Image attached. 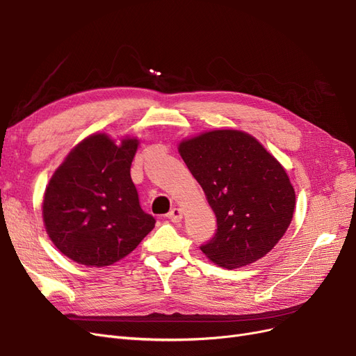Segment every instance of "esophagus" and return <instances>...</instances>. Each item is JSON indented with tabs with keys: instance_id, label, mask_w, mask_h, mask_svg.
<instances>
[{
	"instance_id": "obj_1",
	"label": "esophagus",
	"mask_w": 356,
	"mask_h": 356,
	"mask_svg": "<svg viewBox=\"0 0 356 356\" xmlns=\"http://www.w3.org/2000/svg\"><path fill=\"white\" fill-rule=\"evenodd\" d=\"M166 218L172 220V222H179L182 219V211L179 207H174V209H170V212L166 215Z\"/></svg>"
}]
</instances>
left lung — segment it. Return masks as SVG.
<instances>
[{
  "mask_svg": "<svg viewBox=\"0 0 356 356\" xmlns=\"http://www.w3.org/2000/svg\"><path fill=\"white\" fill-rule=\"evenodd\" d=\"M178 152L216 216L215 236L200 246L206 257L232 269L271 252L287 231L296 203L277 159L250 134L236 129L182 140Z\"/></svg>",
  "mask_w": 356,
  "mask_h": 356,
  "instance_id": "8db88e82",
  "label": "left lung"
}]
</instances>
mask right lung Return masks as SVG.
Instances as JSON below:
<instances>
[{"mask_svg": "<svg viewBox=\"0 0 356 356\" xmlns=\"http://www.w3.org/2000/svg\"><path fill=\"white\" fill-rule=\"evenodd\" d=\"M137 138L120 144L92 134L73 147L45 188L42 218L48 237L69 259L107 266L124 259L154 228L131 179Z\"/></svg>", "mask_w": 356, "mask_h": 356, "instance_id": "right-lung-1", "label": "right lung"}]
</instances>
